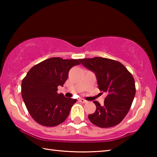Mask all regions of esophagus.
Here are the masks:
<instances>
[{
	"label": "esophagus",
	"mask_w": 157,
	"mask_h": 157,
	"mask_svg": "<svg viewBox=\"0 0 157 157\" xmlns=\"http://www.w3.org/2000/svg\"><path fill=\"white\" fill-rule=\"evenodd\" d=\"M79 102H82V103H86V102H87V101H86V100L83 99V98H79Z\"/></svg>",
	"instance_id": "obj_1"
}]
</instances>
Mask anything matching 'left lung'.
Wrapping results in <instances>:
<instances>
[{
	"label": "left lung",
	"mask_w": 157,
	"mask_h": 157,
	"mask_svg": "<svg viewBox=\"0 0 157 157\" xmlns=\"http://www.w3.org/2000/svg\"><path fill=\"white\" fill-rule=\"evenodd\" d=\"M79 62L95 73L98 89L107 94L104 105L94 101L96 110L88 116L89 121L99 127L117 125L128 113L136 94L132 75L121 63L107 58L96 57Z\"/></svg>",
	"instance_id": "1"
}]
</instances>
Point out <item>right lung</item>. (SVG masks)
I'll list each match as a JSON object with an SVG mask.
<instances>
[{
    "label": "right lung",
    "instance_id": "obj_1",
    "mask_svg": "<svg viewBox=\"0 0 157 157\" xmlns=\"http://www.w3.org/2000/svg\"><path fill=\"white\" fill-rule=\"evenodd\" d=\"M79 59L52 57L34 66L23 78L21 94L26 108L34 121L41 125L54 127L62 123L70 113L76 99L57 94L68 72Z\"/></svg>",
    "mask_w": 157,
    "mask_h": 157
}]
</instances>
